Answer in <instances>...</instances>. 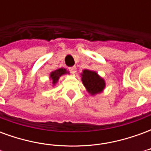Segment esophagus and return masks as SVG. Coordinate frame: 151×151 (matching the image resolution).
Instances as JSON below:
<instances>
[{
  "instance_id": "obj_1",
  "label": "esophagus",
  "mask_w": 151,
  "mask_h": 151,
  "mask_svg": "<svg viewBox=\"0 0 151 151\" xmlns=\"http://www.w3.org/2000/svg\"><path fill=\"white\" fill-rule=\"evenodd\" d=\"M69 71L72 73H75L76 71H77V68H76L75 66H73V67H70L69 68Z\"/></svg>"
}]
</instances>
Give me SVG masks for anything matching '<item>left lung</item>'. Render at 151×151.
Listing matches in <instances>:
<instances>
[{
    "instance_id": "8db88e82",
    "label": "left lung",
    "mask_w": 151,
    "mask_h": 151,
    "mask_svg": "<svg viewBox=\"0 0 151 151\" xmlns=\"http://www.w3.org/2000/svg\"><path fill=\"white\" fill-rule=\"evenodd\" d=\"M81 76L83 85L91 95L101 93L105 88V81L95 71L84 69Z\"/></svg>"
}]
</instances>
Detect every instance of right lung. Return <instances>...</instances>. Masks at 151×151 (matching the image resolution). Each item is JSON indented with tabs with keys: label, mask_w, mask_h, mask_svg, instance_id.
Wrapping results in <instances>:
<instances>
[{
	"label": "right lung",
	"mask_w": 151,
	"mask_h": 151,
	"mask_svg": "<svg viewBox=\"0 0 151 151\" xmlns=\"http://www.w3.org/2000/svg\"><path fill=\"white\" fill-rule=\"evenodd\" d=\"M66 73H69L65 69H64V68H60V69H56L55 71L51 73H50V79L52 81L53 85H55L56 82H58V80H59L60 76L66 74Z\"/></svg>",
	"instance_id": "right-lung-1"
}]
</instances>
